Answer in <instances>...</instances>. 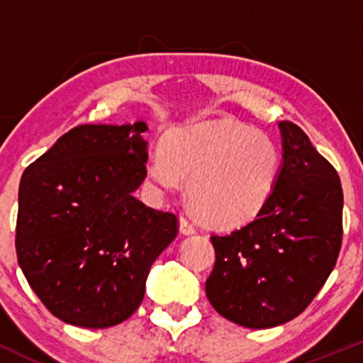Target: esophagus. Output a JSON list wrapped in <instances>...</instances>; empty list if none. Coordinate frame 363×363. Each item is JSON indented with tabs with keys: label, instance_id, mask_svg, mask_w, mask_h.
<instances>
[{
	"label": "esophagus",
	"instance_id": "esophagus-1",
	"mask_svg": "<svg viewBox=\"0 0 363 363\" xmlns=\"http://www.w3.org/2000/svg\"><path fill=\"white\" fill-rule=\"evenodd\" d=\"M179 230H181V234H184V235L196 234V227L189 222V220L184 218V216H181V218H179Z\"/></svg>",
	"mask_w": 363,
	"mask_h": 363
}]
</instances>
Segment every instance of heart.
<instances>
[{"label":"heart","instance_id":"obj_1","mask_svg":"<svg viewBox=\"0 0 363 363\" xmlns=\"http://www.w3.org/2000/svg\"><path fill=\"white\" fill-rule=\"evenodd\" d=\"M278 145L266 133L232 119L174 128L147 160V179L174 194L187 179V198L206 223L234 228L251 222L280 176Z\"/></svg>","mask_w":363,"mask_h":363}]
</instances>
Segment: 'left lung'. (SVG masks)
I'll return each mask as SVG.
<instances>
[{
	"label": "left lung",
	"instance_id": "left-lung-1",
	"mask_svg": "<svg viewBox=\"0 0 363 363\" xmlns=\"http://www.w3.org/2000/svg\"><path fill=\"white\" fill-rule=\"evenodd\" d=\"M281 165L256 220L211 235L206 297L225 319L268 329L297 318L323 289L341 247L343 191L335 167L301 128L278 123Z\"/></svg>",
	"mask_w": 363,
	"mask_h": 363
}]
</instances>
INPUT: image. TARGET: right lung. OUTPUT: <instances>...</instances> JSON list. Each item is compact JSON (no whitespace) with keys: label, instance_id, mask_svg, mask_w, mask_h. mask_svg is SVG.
Listing matches in <instances>:
<instances>
[{"label":"right lung","instance_id":"right-lung-1","mask_svg":"<svg viewBox=\"0 0 363 363\" xmlns=\"http://www.w3.org/2000/svg\"><path fill=\"white\" fill-rule=\"evenodd\" d=\"M148 124H82L25 169L16 256L57 319L102 329L145 297L150 268L177 235V216L135 198L147 177Z\"/></svg>","mask_w":363,"mask_h":363}]
</instances>
